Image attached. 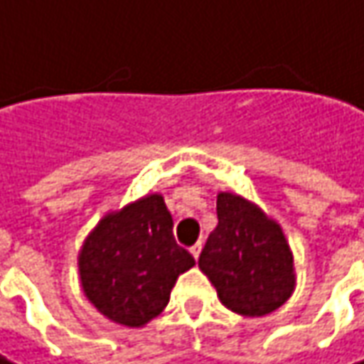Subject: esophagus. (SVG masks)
I'll return each mask as SVG.
<instances>
[{"instance_id":"obj_1","label":"esophagus","mask_w":364,"mask_h":364,"mask_svg":"<svg viewBox=\"0 0 364 364\" xmlns=\"http://www.w3.org/2000/svg\"><path fill=\"white\" fill-rule=\"evenodd\" d=\"M189 251H191V255H193V257L198 259V257H200V253H202V241H198V243L191 247Z\"/></svg>"}]
</instances>
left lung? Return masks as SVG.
Instances as JSON below:
<instances>
[{
  "label": "left lung",
  "instance_id": "8db88e82",
  "mask_svg": "<svg viewBox=\"0 0 364 364\" xmlns=\"http://www.w3.org/2000/svg\"><path fill=\"white\" fill-rule=\"evenodd\" d=\"M218 226L200 255L226 309L262 317L282 307L294 290V262L278 223L245 198L218 193Z\"/></svg>",
  "mask_w": 364,
  "mask_h": 364
}]
</instances>
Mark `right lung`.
Instances as JSON below:
<instances>
[{
  "label": "right lung",
  "mask_w": 364,
  "mask_h": 364,
  "mask_svg": "<svg viewBox=\"0 0 364 364\" xmlns=\"http://www.w3.org/2000/svg\"><path fill=\"white\" fill-rule=\"evenodd\" d=\"M193 266V255L173 237V216L159 193L107 214L77 255L86 299L127 328L161 315L179 274Z\"/></svg>",
  "instance_id": "1"
}]
</instances>
